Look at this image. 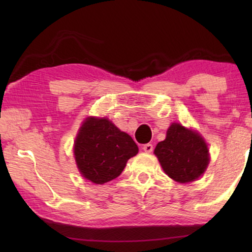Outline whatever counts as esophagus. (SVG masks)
I'll return each mask as SVG.
<instances>
[{
  "instance_id": "34e87169",
  "label": "esophagus",
  "mask_w": 252,
  "mask_h": 252,
  "mask_svg": "<svg viewBox=\"0 0 252 252\" xmlns=\"http://www.w3.org/2000/svg\"><path fill=\"white\" fill-rule=\"evenodd\" d=\"M143 151H146V153H153L154 151V146L151 143H147L144 144V146L142 147Z\"/></svg>"
}]
</instances>
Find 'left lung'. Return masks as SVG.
<instances>
[{"mask_svg":"<svg viewBox=\"0 0 252 252\" xmlns=\"http://www.w3.org/2000/svg\"><path fill=\"white\" fill-rule=\"evenodd\" d=\"M155 155L165 173L182 184L201 177L209 164V150L204 140L180 124H172L166 139L155 148Z\"/></svg>","mask_w":252,"mask_h":252,"instance_id":"8db88e82","label":"left lung"}]
</instances>
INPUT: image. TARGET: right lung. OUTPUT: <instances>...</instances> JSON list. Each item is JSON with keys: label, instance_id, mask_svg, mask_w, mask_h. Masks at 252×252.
I'll list each match as a JSON object with an SVG mask.
<instances>
[{"label": "right lung", "instance_id": "right-lung-1", "mask_svg": "<svg viewBox=\"0 0 252 252\" xmlns=\"http://www.w3.org/2000/svg\"><path fill=\"white\" fill-rule=\"evenodd\" d=\"M139 151L132 137L108 119L88 118L74 143V156L80 173L102 185L119 177L127 160Z\"/></svg>", "mask_w": 252, "mask_h": 252}]
</instances>
